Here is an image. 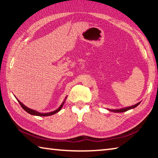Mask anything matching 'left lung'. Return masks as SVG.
I'll use <instances>...</instances> for the list:
<instances>
[{"label": "left lung", "mask_w": 158, "mask_h": 158, "mask_svg": "<svg viewBox=\"0 0 158 158\" xmlns=\"http://www.w3.org/2000/svg\"><path fill=\"white\" fill-rule=\"evenodd\" d=\"M140 102H138L137 104H136L135 105H132V106H127V107H124V108H121V109H107L109 111H112V112H114V113H122V112H125V111H127L128 110H130V109H134L135 107H137V106L139 105Z\"/></svg>", "instance_id": "1"}]
</instances>
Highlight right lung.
<instances>
[{
	"label": "right lung",
	"instance_id": "add662e5",
	"mask_svg": "<svg viewBox=\"0 0 158 158\" xmlns=\"http://www.w3.org/2000/svg\"><path fill=\"white\" fill-rule=\"evenodd\" d=\"M67 97H68V96H66L65 98V100H63L62 104H61L59 107H58L57 109H56V110L53 111H51V112H47V113H41V112H39V111H35V110H34V109H32L28 108V106H26V105H23V104L22 102H20L19 100L17 98H16V97H15V98H17V101L19 102V103L20 104V105L21 106V107H22L23 109H24V110H25L26 112H27V113L30 114H31V115H33V116H52V115H53V114H56L57 112H58V111L61 110V109H62L63 106L64 105V103H65V100H66Z\"/></svg>",
	"mask_w": 158,
	"mask_h": 158
}]
</instances>
